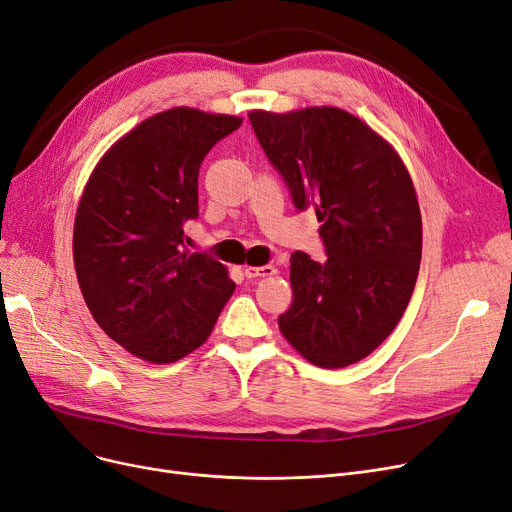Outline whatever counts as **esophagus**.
<instances>
[{
    "label": "esophagus",
    "mask_w": 512,
    "mask_h": 512,
    "mask_svg": "<svg viewBox=\"0 0 512 512\" xmlns=\"http://www.w3.org/2000/svg\"><path fill=\"white\" fill-rule=\"evenodd\" d=\"M276 274V268L272 266H259V268H244V276L246 278H266V276H272Z\"/></svg>",
    "instance_id": "esophagus-1"
}]
</instances>
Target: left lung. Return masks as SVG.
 <instances>
[{
    "mask_svg": "<svg viewBox=\"0 0 512 512\" xmlns=\"http://www.w3.org/2000/svg\"><path fill=\"white\" fill-rule=\"evenodd\" d=\"M297 211L312 206L327 259L291 255L293 304L278 318L310 363L346 367L399 323L420 272L422 217L399 154L352 113H249Z\"/></svg>",
    "mask_w": 512,
    "mask_h": 512,
    "instance_id": "obj_1",
    "label": "left lung"
}]
</instances>
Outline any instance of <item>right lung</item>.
I'll return each mask as SVG.
<instances>
[{
  "label": "right lung",
  "instance_id": "right-lung-1",
  "mask_svg": "<svg viewBox=\"0 0 512 512\" xmlns=\"http://www.w3.org/2000/svg\"><path fill=\"white\" fill-rule=\"evenodd\" d=\"M242 124L177 107L141 122L90 175L73 261L97 325L130 354L175 363L206 342L236 285L208 253H189L204 156Z\"/></svg>",
  "mask_w": 512,
  "mask_h": 512
}]
</instances>
